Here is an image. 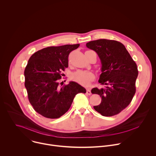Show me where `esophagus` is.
<instances>
[{"label": "esophagus", "instance_id": "obj_1", "mask_svg": "<svg viewBox=\"0 0 156 156\" xmlns=\"http://www.w3.org/2000/svg\"><path fill=\"white\" fill-rule=\"evenodd\" d=\"M86 94H87V95H91V90H89V89H87V90H86Z\"/></svg>", "mask_w": 156, "mask_h": 156}]
</instances>
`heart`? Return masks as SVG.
<instances>
[{
  "label": "heart",
  "mask_w": 156,
  "mask_h": 156,
  "mask_svg": "<svg viewBox=\"0 0 156 156\" xmlns=\"http://www.w3.org/2000/svg\"><path fill=\"white\" fill-rule=\"evenodd\" d=\"M71 78L83 86H88L94 80V75L93 73L88 71L77 70L72 75Z\"/></svg>",
  "instance_id": "obj_1"
}]
</instances>
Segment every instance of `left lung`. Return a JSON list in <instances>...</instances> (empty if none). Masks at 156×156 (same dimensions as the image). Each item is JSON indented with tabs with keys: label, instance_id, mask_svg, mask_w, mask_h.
<instances>
[{
	"label": "left lung",
	"instance_id": "left-lung-1",
	"mask_svg": "<svg viewBox=\"0 0 156 156\" xmlns=\"http://www.w3.org/2000/svg\"><path fill=\"white\" fill-rule=\"evenodd\" d=\"M86 46L98 54L102 65L99 83L106 85L92 89L91 93L102 99L94 108L105 117L117 115L129 104L135 94L137 65L123 44L117 41L101 39Z\"/></svg>",
	"mask_w": 156,
	"mask_h": 156
}]
</instances>
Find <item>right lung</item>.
I'll use <instances>...</instances> for the list:
<instances>
[{
    "instance_id": "add662e5",
    "label": "right lung",
    "mask_w": 156,
    "mask_h": 156,
    "mask_svg": "<svg viewBox=\"0 0 156 156\" xmlns=\"http://www.w3.org/2000/svg\"><path fill=\"white\" fill-rule=\"evenodd\" d=\"M80 44L44 48L30 58L24 75L28 99L34 109L44 117L58 119L65 114L80 93L86 89L75 81L62 87L61 72L69 66V55Z\"/></svg>"
}]
</instances>
